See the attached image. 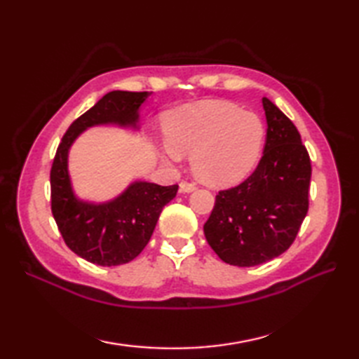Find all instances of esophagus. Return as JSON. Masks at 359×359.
<instances>
[{
  "mask_svg": "<svg viewBox=\"0 0 359 359\" xmlns=\"http://www.w3.org/2000/svg\"><path fill=\"white\" fill-rule=\"evenodd\" d=\"M180 193H193L196 191V185L194 184H189V182H180Z\"/></svg>",
  "mask_w": 359,
  "mask_h": 359,
  "instance_id": "obj_1",
  "label": "esophagus"
}]
</instances>
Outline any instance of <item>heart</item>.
<instances>
[{
    "label": "heart",
    "instance_id": "obj_1",
    "mask_svg": "<svg viewBox=\"0 0 359 359\" xmlns=\"http://www.w3.org/2000/svg\"><path fill=\"white\" fill-rule=\"evenodd\" d=\"M165 156L191 154L193 172L208 187L239 184L259 162L265 126L256 112L224 100L184 106L163 121Z\"/></svg>",
    "mask_w": 359,
    "mask_h": 359
}]
</instances>
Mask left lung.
<instances>
[{"instance_id": "obj_1", "label": "left lung", "mask_w": 359, "mask_h": 359, "mask_svg": "<svg viewBox=\"0 0 359 359\" xmlns=\"http://www.w3.org/2000/svg\"><path fill=\"white\" fill-rule=\"evenodd\" d=\"M264 156L241 185L216 196L203 233L224 262L255 266L292 245L309 210L310 157L293 121L269 98Z\"/></svg>"}]
</instances>
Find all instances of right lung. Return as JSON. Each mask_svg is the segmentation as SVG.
<instances>
[{
	"instance_id": "obj_1",
	"label": "right lung",
	"mask_w": 359,
	"mask_h": 359,
	"mask_svg": "<svg viewBox=\"0 0 359 359\" xmlns=\"http://www.w3.org/2000/svg\"><path fill=\"white\" fill-rule=\"evenodd\" d=\"M151 93L112 90L67 129L50 170L52 215L66 245L88 262L116 266L131 262L147 247L166 203L177 185L160 187L133 180L118 196L104 202L79 197L69 174V151L79 137L95 126L140 131V108Z\"/></svg>"
}]
</instances>
